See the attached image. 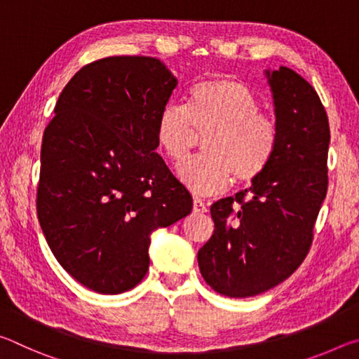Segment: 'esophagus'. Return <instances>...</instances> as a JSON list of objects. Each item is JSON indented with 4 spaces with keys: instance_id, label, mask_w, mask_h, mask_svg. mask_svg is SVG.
Here are the masks:
<instances>
[{
    "instance_id": "obj_1",
    "label": "esophagus",
    "mask_w": 359,
    "mask_h": 359,
    "mask_svg": "<svg viewBox=\"0 0 359 359\" xmlns=\"http://www.w3.org/2000/svg\"><path fill=\"white\" fill-rule=\"evenodd\" d=\"M193 212H196V214H204V212H208V205H205V203L203 201V199L194 198Z\"/></svg>"
}]
</instances>
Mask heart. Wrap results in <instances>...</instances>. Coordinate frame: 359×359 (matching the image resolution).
<instances>
[{"mask_svg":"<svg viewBox=\"0 0 359 359\" xmlns=\"http://www.w3.org/2000/svg\"><path fill=\"white\" fill-rule=\"evenodd\" d=\"M247 83L229 77L205 79L188 92L187 106L168 102L158 112L156 145L179 165L204 136V154L179 168L190 190L217 194L231 182L252 184L271 165L278 145L277 120L259 111Z\"/></svg>","mask_w":359,"mask_h":359,"instance_id":"obj_1","label":"heart"}]
</instances>
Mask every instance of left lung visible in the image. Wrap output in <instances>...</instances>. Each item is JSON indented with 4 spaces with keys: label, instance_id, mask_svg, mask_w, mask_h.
I'll list each match as a JSON object with an SVG mask.
<instances>
[{
    "label": "left lung",
    "instance_id": "1",
    "mask_svg": "<svg viewBox=\"0 0 359 359\" xmlns=\"http://www.w3.org/2000/svg\"><path fill=\"white\" fill-rule=\"evenodd\" d=\"M278 145L250 188L212 204L214 236L198 252L217 293L250 297L288 278L307 257L327 191L330 121L317 92L293 69L266 72Z\"/></svg>",
    "mask_w": 359,
    "mask_h": 359
}]
</instances>
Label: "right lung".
Here are the masks:
<instances>
[{
    "label": "right lung",
    "instance_id": "obj_1",
    "mask_svg": "<svg viewBox=\"0 0 359 359\" xmlns=\"http://www.w3.org/2000/svg\"><path fill=\"white\" fill-rule=\"evenodd\" d=\"M175 85L156 58L96 60L65 85L44 130L39 224L63 269L96 293L135 288L151 231L191 212L190 193L155 151L158 112Z\"/></svg>",
    "mask_w": 359,
    "mask_h": 359
}]
</instances>
